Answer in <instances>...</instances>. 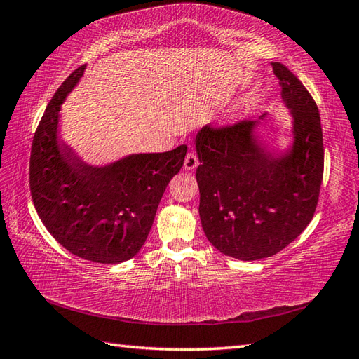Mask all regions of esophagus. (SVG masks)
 I'll list each match as a JSON object with an SVG mask.
<instances>
[{"instance_id": "esophagus-1", "label": "esophagus", "mask_w": 359, "mask_h": 359, "mask_svg": "<svg viewBox=\"0 0 359 359\" xmlns=\"http://www.w3.org/2000/svg\"><path fill=\"white\" fill-rule=\"evenodd\" d=\"M197 165H199V160H197V156L194 152H188L187 157H185V162H184V168L187 171H194Z\"/></svg>"}]
</instances>
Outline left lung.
<instances>
[{"label":"left lung","instance_id":"1","mask_svg":"<svg viewBox=\"0 0 359 359\" xmlns=\"http://www.w3.org/2000/svg\"><path fill=\"white\" fill-rule=\"evenodd\" d=\"M292 116L288 144L270 149L262 139L269 112L196 134L199 215L211 245L239 261H257L285 248L315 215L324 172L318 106L284 65L271 63Z\"/></svg>","mask_w":359,"mask_h":359}]
</instances>
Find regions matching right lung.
Wrapping results in <instances>:
<instances>
[{
    "mask_svg": "<svg viewBox=\"0 0 359 359\" xmlns=\"http://www.w3.org/2000/svg\"><path fill=\"white\" fill-rule=\"evenodd\" d=\"M86 66L75 69L52 97L30 151V194L58 243L86 261L120 264L139 253L166 185L180 171L187 147L139 152L106 165L74 157L58 135L60 109Z\"/></svg>",
    "mask_w": 359,
    "mask_h": 359,
    "instance_id": "obj_1",
    "label": "right lung"
}]
</instances>
